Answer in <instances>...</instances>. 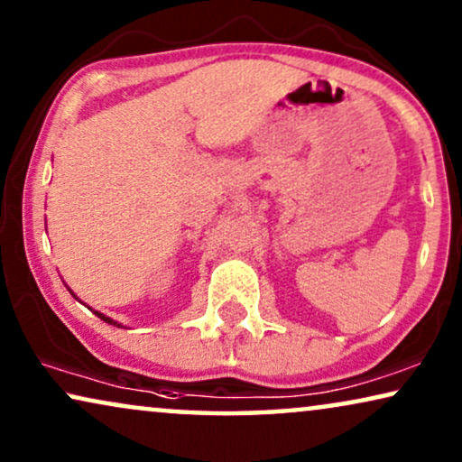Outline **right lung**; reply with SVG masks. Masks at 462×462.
<instances>
[{"mask_svg": "<svg viewBox=\"0 0 462 462\" xmlns=\"http://www.w3.org/2000/svg\"><path fill=\"white\" fill-rule=\"evenodd\" d=\"M94 313H97V311H94ZM97 315H98V318H100V319H103V321H106V324H113V326L122 328V326H119V324H117V321H113V319H109V318H106V315H103V313H97Z\"/></svg>", "mask_w": 462, "mask_h": 462, "instance_id": "add662e5", "label": "right lung"}]
</instances>
